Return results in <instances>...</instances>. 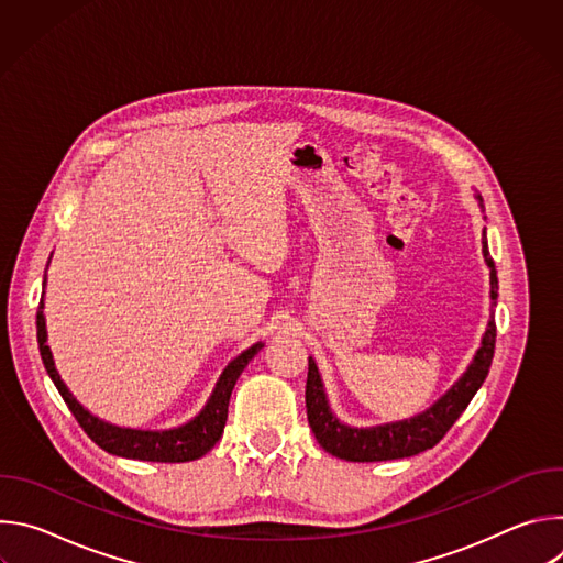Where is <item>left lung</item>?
I'll use <instances>...</instances> for the list:
<instances>
[{
    "mask_svg": "<svg viewBox=\"0 0 563 563\" xmlns=\"http://www.w3.org/2000/svg\"><path fill=\"white\" fill-rule=\"evenodd\" d=\"M481 200V196H478ZM486 233V231H484ZM484 258L490 267V296L497 300V269L488 252V243L484 235ZM495 341H497V325L495 316H490V323L481 343L472 365L467 372L459 378V383L434 404L428 412L400 423L378 426L372 430H356L339 423V419L330 412L328 398L323 391V383H320V374L316 369L313 358H309L307 367V385H305V406H307V421L316 437V441L323 445L325 452L345 459V461H389V459H406L415 456L419 452H426L434 448L448 430L456 423V419L463 415L476 389L484 385L493 356H495Z\"/></svg>",
    "mask_w": 563,
    "mask_h": 563,
    "instance_id": "8db88e82",
    "label": "left lung"
}]
</instances>
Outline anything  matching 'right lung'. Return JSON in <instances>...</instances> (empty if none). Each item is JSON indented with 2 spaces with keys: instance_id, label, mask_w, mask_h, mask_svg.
<instances>
[{
  "instance_id": "add662e5",
  "label": "right lung",
  "mask_w": 563,
  "mask_h": 563,
  "mask_svg": "<svg viewBox=\"0 0 563 563\" xmlns=\"http://www.w3.org/2000/svg\"><path fill=\"white\" fill-rule=\"evenodd\" d=\"M37 343H40V354H42V361H44V367H46L51 380L55 383L57 391L62 394L64 404L73 412L79 428H82L91 437V441H96L109 454L124 456V459H137V461H155V463L194 461V459H200L202 454H207L218 443V439L222 437L224 423H227L231 389H233L238 376L243 374V369L247 367V363L263 347V343L252 345L247 352H243L224 367L220 380L216 383L211 398L207 400L205 410L194 421H189L187 426H180L176 430L144 432V430L115 428L111 423H104L98 417H93L91 412H87L73 398V394L62 383V378L55 369L51 350L46 345V325H44L42 302H40V311H37Z\"/></svg>"
}]
</instances>
